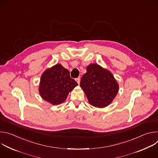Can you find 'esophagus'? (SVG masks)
Instances as JSON below:
<instances>
[{
    "label": "esophagus",
    "mask_w": 158,
    "mask_h": 158,
    "mask_svg": "<svg viewBox=\"0 0 158 158\" xmlns=\"http://www.w3.org/2000/svg\"><path fill=\"white\" fill-rule=\"evenodd\" d=\"M76 81H77V84H80V77H77V78H76Z\"/></svg>",
    "instance_id": "obj_1"
}]
</instances>
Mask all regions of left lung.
Masks as SVG:
<instances>
[{
    "label": "left lung",
    "instance_id": "obj_1",
    "mask_svg": "<svg viewBox=\"0 0 158 158\" xmlns=\"http://www.w3.org/2000/svg\"><path fill=\"white\" fill-rule=\"evenodd\" d=\"M81 78L80 86L92 106L104 107L116 97L119 85L114 76L98 64L89 65Z\"/></svg>",
    "mask_w": 158,
    "mask_h": 158
}]
</instances>
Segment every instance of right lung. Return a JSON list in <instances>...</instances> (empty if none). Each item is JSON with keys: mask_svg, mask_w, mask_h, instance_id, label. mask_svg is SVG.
<instances>
[{"mask_svg": "<svg viewBox=\"0 0 158 158\" xmlns=\"http://www.w3.org/2000/svg\"><path fill=\"white\" fill-rule=\"evenodd\" d=\"M77 85L71 77L68 70L60 64H56L42 74L39 93L45 101L57 105L63 102L69 93Z\"/></svg>", "mask_w": 158, "mask_h": 158, "instance_id": "obj_1", "label": "right lung"}]
</instances>
